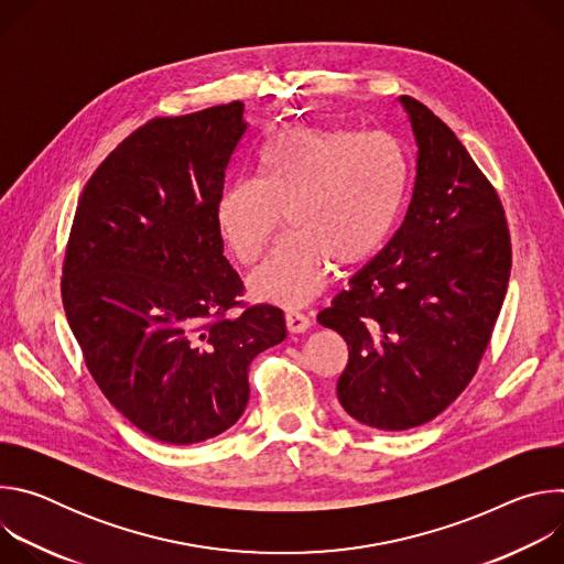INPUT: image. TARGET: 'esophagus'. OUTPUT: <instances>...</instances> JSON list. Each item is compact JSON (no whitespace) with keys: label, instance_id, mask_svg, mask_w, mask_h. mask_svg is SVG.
Wrapping results in <instances>:
<instances>
[{"label":"esophagus","instance_id":"34e87169","mask_svg":"<svg viewBox=\"0 0 564 564\" xmlns=\"http://www.w3.org/2000/svg\"><path fill=\"white\" fill-rule=\"evenodd\" d=\"M285 326L290 333L299 335V333H305L310 328V318L296 310H288L285 312Z\"/></svg>","mask_w":564,"mask_h":564}]
</instances>
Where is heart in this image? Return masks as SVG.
<instances>
[{
	"label": "heart",
	"mask_w": 564,
	"mask_h": 564,
	"mask_svg": "<svg viewBox=\"0 0 564 564\" xmlns=\"http://www.w3.org/2000/svg\"><path fill=\"white\" fill-rule=\"evenodd\" d=\"M261 176L234 181L218 227L240 263H254L285 212L288 236L250 276L252 296L294 307L324 290L330 261L355 268L390 236L406 198L409 167L388 135L288 127L259 155Z\"/></svg>",
	"instance_id": "b5f03b06"
}]
</instances>
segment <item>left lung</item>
<instances>
[{"instance_id":"left-lung-1","label":"left lung","mask_w":564,"mask_h":564,"mask_svg":"<svg viewBox=\"0 0 564 564\" xmlns=\"http://www.w3.org/2000/svg\"><path fill=\"white\" fill-rule=\"evenodd\" d=\"M417 142L404 223L318 324L348 344L337 381L344 411L379 431H409L459 397L500 314L511 238L502 203L455 133L399 98Z\"/></svg>"}]
</instances>
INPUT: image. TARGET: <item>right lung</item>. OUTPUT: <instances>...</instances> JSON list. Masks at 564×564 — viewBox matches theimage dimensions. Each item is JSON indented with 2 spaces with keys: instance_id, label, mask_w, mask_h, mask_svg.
I'll use <instances>...</instances> for the list:
<instances>
[{
  "instance_id": "obj_1",
  "label": "right lung",
  "mask_w": 564,
  "mask_h": 564,
  "mask_svg": "<svg viewBox=\"0 0 564 564\" xmlns=\"http://www.w3.org/2000/svg\"><path fill=\"white\" fill-rule=\"evenodd\" d=\"M243 102L155 118L124 138L77 200L62 301L89 372L144 435L198 444L243 415L252 359L288 335L283 312L240 314L218 200Z\"/></svg>"
}]
</instances>
